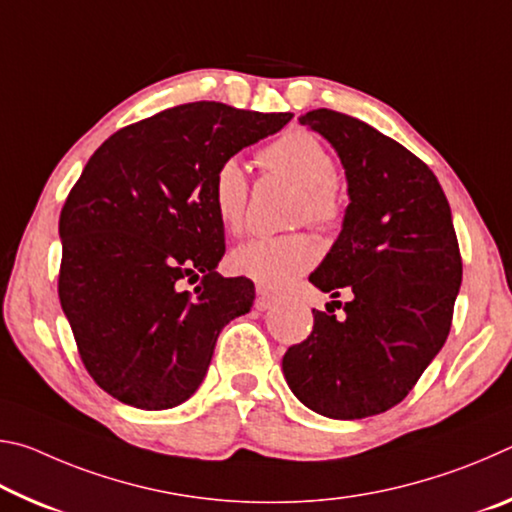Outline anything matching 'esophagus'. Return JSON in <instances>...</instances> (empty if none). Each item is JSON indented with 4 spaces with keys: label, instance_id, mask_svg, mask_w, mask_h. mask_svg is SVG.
Segmentation results:
<instances>
[{
    "label": "esophagus",
    "instance_id": "obj_1",
    "mask_svg": "<svg viewBox=\"0 0 512 512\" xmlns=\"http://www.w3.org/2000/svg\"><path fill=\"white\" fill-rule=\"evenodd\" d=\"M275 302V298H273V293L268 291L266 287H257V298H255V307L259 309V311H266L268 307H271Z\"/></svg>",
    "mask_w": 512,
    "mask_h": 512
}]
</instances>
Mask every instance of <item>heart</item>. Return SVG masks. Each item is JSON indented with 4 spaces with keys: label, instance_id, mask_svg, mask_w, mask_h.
Wrapping results in <instances>:
<instances>
[{
    "label": "heart",
    "instance_id": "1",
    "mask_svg": "<svg viewBox=\"0 0 512 512\" xmlns=\"http://www.w3.org/2000/svg\"><path fill=\"white\" fill-rule=\"evenodd\" d=\"M259 167L300 185L296 221L334 228L343 216V192L336 178V160L320 137L309 131H289L259 153ZM212 205L228 232H241L246 223L250 183L235 158H225L212 173ZM316 241L307 232L255 237L232 250L230 268L255 280L259 287L282 289L314 266Z\"/></svg>",
    "mask_w": 512,
    "mask_h": 512
}]
</instances>
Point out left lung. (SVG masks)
I'll return each mask as SVG.
<instances>
[{
  "label": "left lung",
  "mask_w": 512,
  "mask_h": 512,
  "mask_svg": "<svg viewBox=\"0 0 512 512\" xmlns=\"http://www.w3.org/2000/svg\"><path fill=\"white\" fill-rule=\"evenodd\" d=\"M334 146L348 176L343 230L309 282L352 300L314 309V329L282 359L298 400L359 420L400 404L452 329L463 259L438 178L366 121L318 108L300 117Z\"/></svg>",
  "instance_id": "1"
}]
</instances>
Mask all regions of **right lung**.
Returning a JSON list of instances; mask_svg holds the SVG:
<instances>
[{
	"label": "right lung",
	"mask_w": 512,
	"mask_h": 512,
	"mask_svg": "<svg viewBox=\"0 0 512 512\" xmlns=\"http://www.w3.org/2000/svg\"><path fill=\"white\" fill-rule=\"evenodd\" d=\"M291 117L183 103L121 128L85 164L60 212L58 298L85 370L115 400H189L221 329L253 307V282L214 271L225 241L212 173Z\"/></svg>",
	"instance_id": "right-lung-1"
}]
</instances>
